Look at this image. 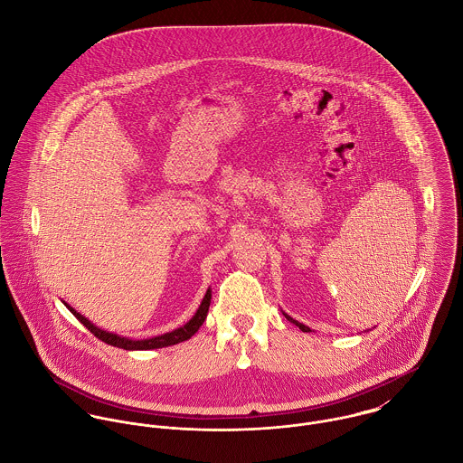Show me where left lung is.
Masks as SVG:
<instances>
[{"instance_id": "1", "label": "left lung", "mask_w": 463, "mask_h": 463, "mask_svg": "<svg viewBox=\"0 0 463 463\" xmlns=\"http://www.w3.org/2000/svg\"><path fill=\"white\" fill-rule=\"evenodd\" d=\"M283 316H285V317H287V321H290V323H292V325H296V326H298V328H299V330L310 331V328H308V326H305V325H303V323H298V321H296V319H292V317H290V316H287V314H285V312H283Z\"/></svg>"}]
</instances>
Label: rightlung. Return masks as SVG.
Listing matches in <instances>:
<instances>
[{
	"instance_id": "right-lung-1",
	"label": "right lung",
	"mask_w": 463,
	"mask_h": 463,
	"mask_svg": "<svg viewBox=\"0 0 463 463\" xmlns=\"http://www.w3.org/2000/svg\"><path fill=\"white\" fill-rule=\"evenodd\" d=\"M210 299H212V290L208 288L201 305H199L196 314L191 317L189 323H185L184 326L176 328V330L169 331V333H164V335H158V336H153V338H140V340H133L128 336H121L118 333H110V331L101 330L98 328L96 325H92L87 317H83L80 312H76L71 305H67L64 301V305L67 307V310L87 328L90 331L94 336H98L99 340H103L105 344H110L114 347H121V349H127V351H147V349H158V347H167V345H175L178 342H184V340H189L196 331L201 328V325L204 323L206 319V314H208V307H210Z\"/></svg>"
}]
</instances>
